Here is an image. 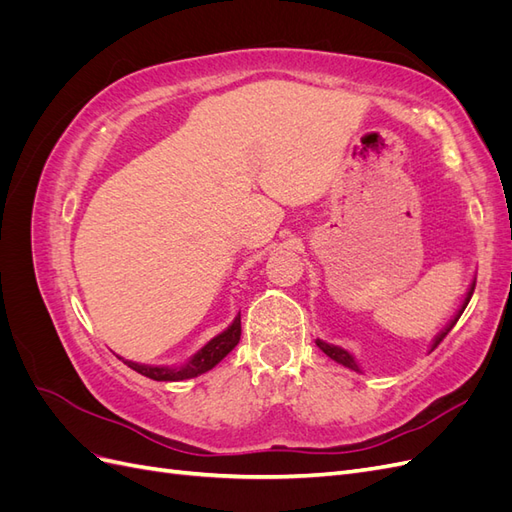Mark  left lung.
Instances as JSON below:
<instances>
[{
	"instance_id": "8db88e82",
	"label": "left lung",
	"mask_w": 512,
	"mask_h": 512,
	"mask_svg": "<svg viewBox=\"0 0 512 512\" xmlns=\"http://www.w3.org/2000/svg\"><path fill=\"white\" fill-rule=\"evenodd\" d=\"M474 286H476V282H472V286H470V290H468V294H466V301H463V305H461V309H459V312H457V316L451 320V324H448V327L436 337V342H433V346H431V350L433 348H438V344L442 342V339L448 335V333H451V329L455 327V324H457V320L461 318V314H463V309H466V305L470 303V299H472V294H474ZM316 346L324 352V354H327V356H331V359L333 361H337L339 365H344V367H350V369H354V371H359V365H356V361L352 359V354L350 352H346L344 348H339V346H331V344H324L322 342V339H316Z\"/></svg>"
}]
</instances>
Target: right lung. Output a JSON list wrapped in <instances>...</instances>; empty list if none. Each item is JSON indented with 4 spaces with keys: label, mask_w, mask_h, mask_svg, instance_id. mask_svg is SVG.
Instances as JSON below:
<instances>
[{
    "label": "right lung",
    "mask_w": 512,
    "mask_h": 512,
    "mask_svg": "<svg viewBox=\"0 0 512 512\" xmlns=\"http://www.w3.org/2000/svg\"><path fill=\"white\" fill-rule=\"evenodd\" d=\"M241 339V314L235 318V322L230 324V327L220 333L218 337H213L207 346L200 348L192 359L185 363L183 367H151V365H138L132 361H123L128 367H132L138 374H143L151 380H158V382H177V380H188V378H196L200 374H205V371L213 369L218 365L224 356L239 344Z\"/></svg>",
    "instance_id": "add662e5"
}]
</instances>
